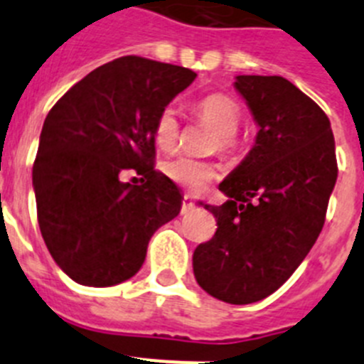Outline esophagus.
<instances>
[{
	"instance_id": "obj_1",
	"label": "esophagus",
	"mask_w": 364,
	"mask_h": 364,
	"mask_svg": "<svg viewBox=\"0 0 364 364\" xmlns=\"http://www.w3.org/2000/svg\"><path fill=\"white\" fill-rule=\"evenodd\" d=\"M193 210H195V204H193L191 198L186 195L184 200H182V210H180V211H182V215H186V213H189V211H193Z\"/></svg>"
}]
</instances>
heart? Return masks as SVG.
<instances>
[{"label": "heart", "instance_id": "b5f03b06", "mask_svg": "<svg viewBox=\"0 0 364 364\" xmlns=\"http://www.w3.org/2000/svg\"><path fill=\"white\" fill-rule=\"evenodd\" d=\"M195 112L204 124L217 131L215 147L220 151H231L237 146L235 134L240 125V107L239 104L224 92H213L198 100L195 105ZM154 142L160 149L171 151L176 146L180 136L178 112L173 105H167L159 112L153 129ZM166 175L184 188L200 191L211 180L217 176V167L210 162L189 159V156H176L164 166Z\"/></svg>", "mask_w": 364, "mask_h": 364}]
</instances>
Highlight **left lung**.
Masks as SVG:
<instances>
[{
	"label": "left lung",
	"instance_id": "8db88e82",
	"mask_svg": "<svg viewBox=\"0 0 364 364\" xmlns=\"http://www.w3.org/2000/svg\"><path fill=\"white\" fill-rule=\"evenodd\" d=\"M235 89L259 125L252 151L208 205L213 239L197 246L193 272L204 291L250 304L279 290L324 226L337 180L336 140L323 109L282 76H237Z\"/></svg>",
	"mask_w": 364,
	"mask_h": 364
}]
</instances>
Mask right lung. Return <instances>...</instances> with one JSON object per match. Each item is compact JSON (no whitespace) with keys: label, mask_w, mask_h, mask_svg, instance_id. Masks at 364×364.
<instances>
[{"label":"right lung","mask_w":364,"mask_h":364,"mask_svg":"<svg viewBox=\"0 0 364 364\" xmlns=\"http://www.w3.org/2000/svg\"><path fill=\"white\" fill-rule=\"evenodd\" d=\"M197 74L124 56L58 100L43 122L32 186L56 264L83 286H114L142 268L151 237L180 213L182 195L154 171V122ZM143 175L140 186L122 171Z\"/></svg>","instance_id":"obj_1"}]
</instances>
